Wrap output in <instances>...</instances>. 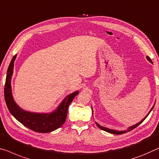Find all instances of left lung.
<instances>
[{
	"label": "left lung",
	"mask_w": 159,
	"mask_h": 159,
	"mask_svg": "<svg viewBox=\"0 0 159 159\" xmlns=\"http://www.w3.org/2000/svg\"><path fill=\"white\" fill-rule=\"evenodd\" d=\"M146 58H147V60H148V61H149L150 62L152 63V61H151V58H150L149 57H148V56H146ZM153 107H154V105H153V107H152V108H151V109L150 110V111L148 112V114L147 115H146V116L144 117V118H143V119H142V120H141V121H139V123H137L136 124H135V125H133V126H129V127L128 128L127 130H125V131H116V130H113V129H108V128L104 127V126H102L99 125V124H97V122H96V124H97V126H98V127H99V129H101L102 130H104V131H107V132H109V133H111V134H122L126 133V132H128V131H131V130H133L134 129H135L136 127H137V126L139 125V124H141V123H142V122L145 120L146 117L148 116V114H150V112H151V110H152V109H153ZM92 113H93V111H92Z\"/></svg>",
	"instance_id": "8db88e82"
}]
</instances>
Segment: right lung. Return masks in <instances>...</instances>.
<instances>
[{
  "label": "right lung",
  "instance_id": "right-lung-1",
  "mask_svg": "<svg viewBox=\"0 0 159 159\" xmlns=\"http://www.w3.org/2000/svg\"><path fill=\"white\" fill-rule=\"evenodd\" d=\"M16 55L12 58L7 71L4 96L9 111L22 124L35 132L48 133L61 127L66 121L68 107L79 92H75L67 95L56 110L50 114L33 113L24 111L15 102L11 92V77L13 72L14 61Z\"/></svg>",
  "mask_w": 159,
  "mask_h": 159
}]
</instances>
